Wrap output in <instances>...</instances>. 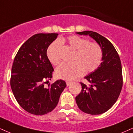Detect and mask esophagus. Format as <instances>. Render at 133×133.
<instances>
[{"mask_svg":"<svg viewBox=\"0 0 133 133\" xmlns=\"http://www.w3.org/2000/svg\"><path fill=\"white\" fill-rule=\"evenodd\" d=\"M71 83H72L71 82L68 81H66V85H67V86H69L71 84Z\"/></svg>","mask_w":133,"mask_h":133,"instance_id":"obj_1","label":"esophagus"}]
</instances>
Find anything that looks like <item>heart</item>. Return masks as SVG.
<instances>
[{
	"instance_id": "b5f03b06",
	"label": "heart",
	"mask_w": 133,
	"mask_h": 133,
	"mask_svg": "<svg viewBox=\"0 0 133 133\" xmlns=\"http://www.w3.org/2000/svg\"><path fill=\"white\" fill-rule=\"evenodd\" d=\"M65 44L75 50L74 62H63L57 67L56 75L59 78L72 81L81 76L83 72H91L99 67L103 57V50L98 43L89 42L78 36L59 38L49 47L47 56L49 61L56 65L61 61L60 44Z\"/></svg>"
}]
</instances>
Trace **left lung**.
Here are the masks:
<instances>
[{"instance_id":"1","label":"left lung","mask_w":133,"mask_h":133,"mask_svg":"<svg viewBox=\"0 0 133 133\" xmlns=\"http://www.w3.org/2000/svg\"><path fill=\"white\" fill-rule=\"evenodd\" d=\"M80 35H89L101 47L103 62L98 68L85 77L89 86L80 82L82 89L76 97L79 109L91 115L103 114L114 104L123 88L121 62L118 53L111 42L95 32H79Z\"/></svg>"}]
</instances>
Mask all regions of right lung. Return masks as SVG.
Returning a JSON list of instances; mask_svg holds the SVG:
<instances>
[{"instance_id":"right-lung-1","label":"right lung","mask_w":133,"mask_h":133,"mask_svg":"<svg viewBox=\"0 0 133 133\" xmlns=\"http://www.w3.org/2000/svg\"><path fill=\"white\" fill-rule=\"evenodd\" d=\"M58 34H37L25 41L14 60L10 86L15 98L23 109L32 114L42 116L51 112L66 87L63 80L48 83L54 68L47 50Z\"/></svg>"}]
</instances>
